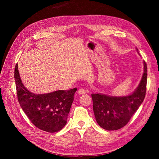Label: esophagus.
Segmentation results:
<instances>
[{
	"label": "esophagus",
	"instance_id": "34e87169",
	"mask_svg": "<svg viewBox=\"0 0 159 159\" xmlns=\"http://www.w3.org/2000/svg\"><path fill=\"white\" fill-rule=\"evenodd\" d=\"M78 94H80V95L85 94V93H86V91H85V89H84V88H81V89H80L78 90Z\"/></svg>",
	"mask_w": 159,
	"mask_h": 159
}]
</instances>
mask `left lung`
<instances>
[{"label": "left lung", "instance_id": "obj_1", "mask_svg": "<svg viewBox=\"0 0 159 159\" xmlns=\"http://www.w3.org/2000/svg\"><path fill=\"white\" fill-rule=\"evenodd\" d=\"M143 63L142 79L132 94L123 97L99 93L91 94L95 117L101 127L107 131H115L125 126L143 103L147 81V66L145 61Z\"/></svg>", "mask_w": 159, "mask_h": 159}]
</instances>
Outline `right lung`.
Returning <instances> with one entry per match:
<instances>
[{"label": "right lung", "instance_id": "1", "mask_svg": "<svg viewBox=\"0 0 159 159\" xmlns=\"http://www.w3.org/2000/svg\"><path fill=\"white\" fill-rule=\"evenodd\" d=\"M16 94L19 104L31 122L42 131L55 133L64 128L77 88L35 94L23 85L18 70H14Z\"/></svg>", "mask_w": 159, "mask_h": 159}]
</instances>
